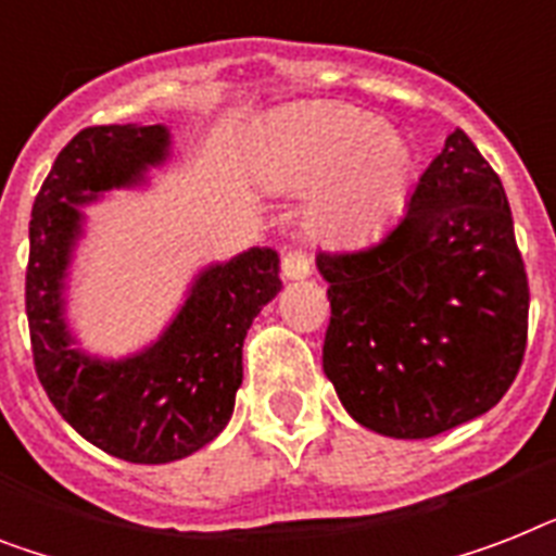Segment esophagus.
<instances>
[{
	"label": "esophagus",
	"mask_w": 556,
	"mask_h": 556,
	"mask_svg": "<svg viewBox=\"0 0 556 556\" xmlns=\"http://www.w3.org/2000/svg\"><path fill=\"white\" fill-rule=\"evenodd\" d=\"M282 277L305 279L311 277V256L305 251H286L282 254Z\"/></svg>",
	"instance_id": "esophagus-1"
}]
</instances>
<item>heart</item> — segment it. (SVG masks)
Segmentation results:
<instances>
[{
    "label": "heart",
    "instance_id": "heart-1",
    "mask_svg": "<svg viewBox=\"0 0 556 556\" xmlns=\"http://www.w3.org/2000/svg\"><path fill=\"white\" fill-rule=\"evenodd\" d=\"M248 165L268 191H319L311 231L333 248L377 242L417 182L414 148L382 116L345 102H296L265 116Z\"/></svg>",
    "mask_w": 556,
    "mask_h": 556
}]
</instances>
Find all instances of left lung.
Returning a JSON list of instances; mask_svg holds the SVG:
<instances>
[{
  "label": "left lung",
  "mask_w": 556,
  "mask_h": 556,
  "mask_svg": "<svg viewBox=\"0 0 556 556\" xmlns=\"http://www.w3.org/2000/svg\"><path fill=\"white\" fill-rule=\"evenodd\" d=\"M323 368L359 426L428 440L491 410L526 354L528 279L505 188L454 130L400 223L368 251L317 256Z\"/></svg>",
  "instance_id": "obj_1"
}]
</instances>
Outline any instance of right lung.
Returning <instances> with one entry per match:
<instances>
[{
  "label": "right lung",
  "mask_w": 556,
  "mask_h": 556,
  "mask_svg": "<svg viewBox=\"0 0 556 556\" xmlns=\"http://www.w3.org/2000/svg\"><path fill=\"white\" fill-rule=\"evenodd\" d=\"M174 153L168 125L79 130L53 162L30 214L25 277L36 377L76 434L111 457L162 466L223 434L242 386V342L282 288L274 248H248L193 274L160 337L128 356L85 349L67 323V286L85 207L148 185Z\"/></svg>",
  "instance_id": "obj_1"
}]
</instances>
